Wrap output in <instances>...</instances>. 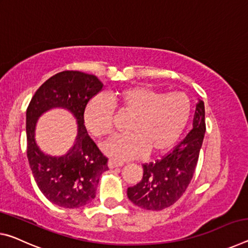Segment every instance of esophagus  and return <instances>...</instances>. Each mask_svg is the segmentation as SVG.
I'll return each instance as SVG.
<instances>
[{
    "label": "esophagus",
    "mask_w": 248,
    "mask_h": 248,
    "mask_svg": "<svg viewBox=\"0 0 248 248\" xmlns=\"http://www.w3.org/2000/svg\"><path fill=\"white\" fill-rule=\"evenodd\" d=\"M123 166H124L123 162H117V161L112 160V159H110V160L108 161V167H109L110 169L118 168V167H123Z\"/></svg>",
    "instance_id": "1"
}]
</instances>
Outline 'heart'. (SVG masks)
<instances>
[{"mask_svg": "<svg viewBox=\"0 0 248 248\" xmlns=\"http://www.w3.org/2000/svg\"><path fill=\"white\" fill-rule=\"evenodd\" d=\"M115 110L130 116L129 135L109 140L105 151L117 160H128L168 151L182 135L191 117V100L186 93H163L149 86H130L110 96L93 98L86 106L84 120L88 132L97 139L111 135Z\"/></svg>", "mask_w": 248, "mask_h": 248, "instance_id": "obj_1", "label": "heart"}]
</instances>
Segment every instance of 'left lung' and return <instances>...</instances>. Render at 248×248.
Returning <instances> with one entry per match:
<instances>
[{
    "mask_svg": "<svg viewBox=\"0 0 248 248\" xmlns=\"http://www.w3.org/2000/svg\"><path fill=\"white\" fill-rule=\"evenodd\" d=\"M205 130V108L200 100L193 129L162 159L143 164L142 179L128 187L129 200L141 209L151 211L167 209L178 201L193 178Z\"/></svg>",
    "mask_w": 248,
    "mask_h": 248,
    "instance_id": "left-lung-1",
    "label": "left lung"
}]
</instances>
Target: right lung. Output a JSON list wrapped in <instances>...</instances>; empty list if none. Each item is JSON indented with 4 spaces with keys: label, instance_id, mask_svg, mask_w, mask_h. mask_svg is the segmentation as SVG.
Segmentation results:
<instances>
[{
    "label": "right lung",
    "instance_id": "obj_1",
    "mask_svg": "<svg viewBox=\"0 0 248 248\" xmlns=\"http://www.w3.org/2000/svg\"><path fill=\"white\" fill-rule=\"evenodd\" d=\"M103 86L95 75L65 70L47 79L27 107L26 152L31 170L42 193L58 206L77 209L92 202L101 173L108 170V158L88 136L84 124L86 106ZM57 107L73 113L78 133L73 148L65 156L50 157L34 142V125L43 112Z\"/></svg>",
    "mask_w": 248,
    "mask_h": 248
}]
</instances>
